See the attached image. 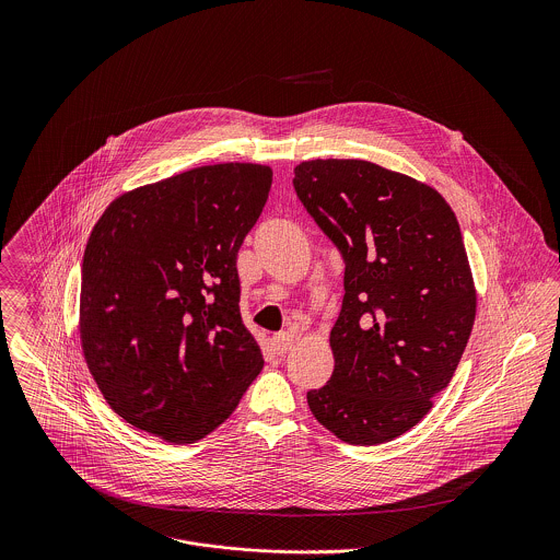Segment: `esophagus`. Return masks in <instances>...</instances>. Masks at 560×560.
Returning a JSON list of instances; mask_svg holds the SVG:
<instances>
[{"label":"esophagus","instance_id":"34e87169","mask_svg":"<svg viewBox=\"0 0 560 560\" xmlns=\"http://www.w3.org/2000/svg\"><path fill=\"white\" fill-rule=\"evenodd\" d=\"M293 342H295V336H293L291 331H280V334L273 336V351H276L278 355H284V353L291 351Z\"/></svg>","mask_w":560,"mask_h":560}]
</instances>
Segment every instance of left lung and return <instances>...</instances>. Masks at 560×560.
<instances>
[{
    "instance_id": "8db88e82",
    "label": "left lung",
    "mask_w": 560,
    "mask_h": 560,
    "mask_svg": "<svg viewBox=\"0 0 560 560\" xmlns=\"http://www.w3.org/2000/svg\"><path fill=\"white\" fill-rule=\"evenodd\" d=\"M293 187L345 258L334 373L311 411L347 444L390 442L451 384L472 331L459 222L433 187L371 161H304Z\"/></svg>"
}]
</instances>
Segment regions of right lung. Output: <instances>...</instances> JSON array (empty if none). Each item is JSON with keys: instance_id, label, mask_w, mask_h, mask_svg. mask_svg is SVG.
Returning <instances> with one entry per match:
<instances>
[{"instance_id": "add662e5", "label": "right lung", "mask_w": 560, "mask_h": 560, "mask_svg": "<svg viewBox=\"0 0 560 560\" xmlns=\"http://www.w3.org/2000/svg\"><path fill=\"white\" fill-rule=\"evenodd\" d=\"M271 187L256 163L194 167L114 200L81 262L80 334L109 407L163 442L220 427L262 369L237 254Z\"/></svg>"}]
</instances>
